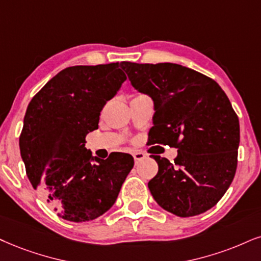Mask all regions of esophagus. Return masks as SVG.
<instances>
[{
	"label": "esophagus",
	"mask_w": 261,
	"mask_h": 261,
	"mask_svg": "<svg viewBox=\"0 0 261 261\" xmlns=\"http://www.w3.org/2000/svg\"><path fill=\"white\" fill-rule=\"evenodd\" d=\"M133 157H134V161H136V163H138L139 161L145 159L146 155L144 152H140V151H137V152L133 153Z\"/></svg>",
	"instance_id": "obj_1"
}]
</instances>
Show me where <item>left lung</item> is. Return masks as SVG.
I'll return each instance as SVG.
<instances>
[{
  "instance_id": "8db88e82",
  "label": "left lung",
  "mask_w": 261,
  "mask_h": 261,
  "mask_svg": "<svg viewBox=\"0 0 261 261\" xmlns=\"http://www.w3.org/2000/svg\"><path fill=\"white\" fill-rule=\"evenodd\" d=\"M130 85L153 101L151 144L178 149L170 163L152 156L159 173L149 181L155 201L178 217L214 207L232 182L240 145V122L214 80L173 63L122 62Z\"/></svg>"
}]
</instances>
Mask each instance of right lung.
<instances>
[{
    "mask_svg": "<svg viewBox=\"0 0 261 261\" xmlns=\"http://www.w3.org/2000/svg\"><path fill=\"white\" fill-rule=\"evenodd\" d=\"M127 77L118 63L66 67L31 99L19 147L32 188L59 217L82 223L100 217L117 198L134 166L128 153L93 156L86 137Z\"/></svg>",
    "mask_w": 261,
    "mask_h": 261,
    "instance_id": "add662e5",
    "label": "right lung"
}]
</instances>
